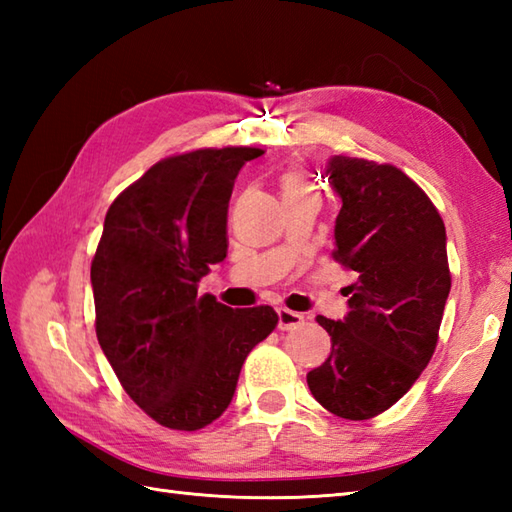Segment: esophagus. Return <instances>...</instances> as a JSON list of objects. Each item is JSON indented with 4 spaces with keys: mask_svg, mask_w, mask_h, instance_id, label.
<instances>
[{
    "mask_svg": "<svg viewBox=\"0 0 512 512\" xmlns=\"http://www.w3.org/2000/svg\"><path fill=\"white\" fill-rule=\"evenodd\" d=\"M277 314H279V330H292V328H299V325H303V314L301 312L279 308Z\"/></svg>",
    "mask_w": 512,
    "mask_h": 512,
    "instance_id": "esophagus-1",
    "label": "esophagus"
}]
</instances>
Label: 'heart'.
Returning <instances> with one entry per match:
<instances>
[{"instance_id":"1","label":"heart","mask_w":512,"mask_h":512,"mask_svg":"<svg viewBox=\"0 0 512 512\" xmlns=\"http://www.w3.org/2000/svg\"><path fill=\"white\" fill-rule=\"evenodd\" d=\"M281 191H284V195L299 193V191H312V184L301 169H288L284 176H281Z\"/></svg>"}]
</instances>
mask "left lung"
Wrapping results in <instances>:
<instances>
[{
	"label": "left lung",
	"mask_w": 512,
	"mask_h": 512,
	"mask_svg": "<svg viewBox=\"0 0 512 512\" xmlns=\"http://www.w3.org/2000/svg\"><path fill=\"white\" fill-rule=\"evenodd\" d=\"M341 195L332 257L354 270L345 321L317 317L332 352L308 374L317 402L345 420H369L407 394L438 345L451 290L447 231L436 206L405 171L334 156Z\"/></svg>",
	"instance_id": "obj_1"
}]
</instances>
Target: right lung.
<instances>
[{"instance_id":"right-lung-1","label":"right lung","mask_w":512,"mask_h":512,"mask_svg":"<svg viewBox=\"0 0 512 512\" xmlns=\"http://www.w3.org/2000/svg\"><path fill=\"white\" fill-rule=\"evenodd\" d=\"M257 147L158 160L118 193L92 259L96 339L123 389L167 429L198 431L231 405L246 356L277 328L270 306L233 310L198 281L228 250V200Z\"/></svg>"}]
</instances>
